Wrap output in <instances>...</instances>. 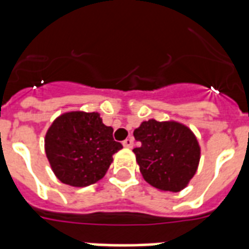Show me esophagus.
Listing matches in <instances>:
<instances>
[{"mask_svg": "<svg viewBox=\"0 0 249 249\" xmlns=\"http://www.w3.org/2000/svg\"><path fill=\"white\" fill-rule=\"evenodd\" d=\"M123 146L126 148H132L133 147V138L130 137V138H126V140L123 142Z\"/></svg>", "mask_w": 249, "mask_h": 249, "instance_id": "1", "label": "esophagus"}]
</instances>
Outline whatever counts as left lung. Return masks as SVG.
Wrapping results in <instances>:
<instances>
[{
    "label": "left lung",
    "mask_w": 249,
    "mask_h": 249,
    "mask_svg": "<svg viewBox=\"0 0 249 249\" xmlns=\"http://www.w3.org/2000/svg\"><path fill=\"white\" fill-rule=\"evenodd\" d=\"M137 163L144 181L161 190L178 193L196 173L200 147L196 137L177 121H143L134 130Z\"/></svg>",
    "instance_id": "left-lung-1"
}]
</instances>
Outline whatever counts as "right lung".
<instances>
[{
  "instance_id": "1",
  "label": "right lung",
  "mask_w": 249,
  "mask_h": 249,
  "mask_svg": "<svg viewBox=\"0 0 249 249\" xmlns=\"http://www.w3.org/2000/svg\"><path fill=\"white\" fill-rule=\"evenodd\" d=\"M112 133L98 112L72 111L56 117L45 136L46 158L56 178L73 187L102 179L113 154L123 148Z\"/></svg>"
}]
</instances>
